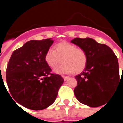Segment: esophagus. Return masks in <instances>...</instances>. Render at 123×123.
<instances>
[{
  "label": "esophagus",
  "instance_id": "obj_1",
  "mask_svg": "<svg viewBox=\"0 0 123 123\" xmlns=\"http://www.w3.org/2000/svg\"><path fill=\"white\" fill-rule=\"evenodd\" d=\"M63 78L64 80H65V81H66V80H67V79L69 78V76H63Z\"/></svg>",
  "mask_w": 123,
  "mask_h": 123
}]
</instances>
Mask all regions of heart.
I'll return each instance as SVG.
<instances>
[{"instance_id": "obj_1", "label": "heart", "mask_w": 123, "mask_h": 123, "mask_svg": "<svg viewBox=\"0 0 123 123\" xmlns=\"http://www.w3.org/2000/svg\"><path fill=\"white\" fill-rule=\"evenodd\" d=\"M87 60L85 50L67 42L56 44L54 50L49 49L45 55V62L52 68H56L62 61L63 63L55 69L59 74L80 73L85 69Z\"/></svg>"}]
</instances>
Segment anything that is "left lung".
<instances>
[{"mask_svg": "<svg viewBox=\"0 0 123 123\" xmlns=\"http://www.w3.org/2000/svg\"><path fill=\"white\" fill-rule=\"evenodd\" d=\"M71 42L85 50L88 57L83 72L75 76V96L91 107L104 105L120 82L118 58L110 47L91 38H75Z\"/></svg>", "mask_w": 123, "mask_h": 123, "instance_id": "obj_1", "label": "left lung"}]
</instances>
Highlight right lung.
<instances>
[{
	"label": "right lung",
	"mask_w": 123,
	"mask_h": 123,
	"mask_svg": "<svg viewBox=\"0 0 123 123\" xmlns=\"http://www.w3.org/2000/svg\"><path fill=\"white\" fill-rule=\"evenodd\" d=\"M53 42L51 39L31 40L15 50L10 58L6 71L8 89L13 98L26 108H47L55 102L63 83V78L52 73L45 62V53Z\"/></svg>",
	"instance_id": "add662e5"
}]
</instances>
